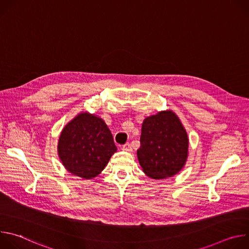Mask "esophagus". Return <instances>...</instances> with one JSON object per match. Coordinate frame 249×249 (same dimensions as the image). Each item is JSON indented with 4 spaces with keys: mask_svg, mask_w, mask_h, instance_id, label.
Segmentation results:
<instances>
[{
    "mask_svg": "<svg viewBox=\"0 0 249 249\" xmlns=\"http://www.w3.org/2000/svg\"><path fill=\"white\" fill-rule=\"evenodd\" d=\"M122 150L126 151V152H131L132 151V147H131V145L129 143H126L125 145L122 146Z\"/></svg>",
    "mask_w": 249,
    "mask_h": 249,
    "instance_id": "esophagus-1",
    "label": "esophagus"
}]
</instances>
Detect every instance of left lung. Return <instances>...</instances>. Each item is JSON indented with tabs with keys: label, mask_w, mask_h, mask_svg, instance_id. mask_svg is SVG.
Returning a JSON list of instances; mask_svg holds the SVG:
<instances>
[{
	"label": "left lung",
	"mask_w": 249,
	"mask_h": 249,
	"mask_svg": "<svg viewBox=\"0 0 249 249\" xmlns=\"http://www.w3.org/2000/svg\"><path fill=\"white\" fill-rule=\"evenodd\" d=\"M140 143L137 150L139 162L154 179L171 177L185 164L188 137L172 111H161L146 118L142 125Z\"/></svg>",
	"instance_id": "left-lung-1"
}]
</instances>
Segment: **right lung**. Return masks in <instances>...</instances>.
Here are the masks:
<instances>
[{
	"mask_svg": "<svg viewBox=\"0 0 249 249\" xmlns=\"http://www.w3.org/2000/svg\"><path fill=\"white\" fill-rule=\"evenodd\" d=\"M116 150L107 125L89 113H81L68 123L58 144L59 157L67 170L85 179L99 174Z\"/></svg>",
	"mask_w": 249,
	"mask_h": 249,
	"instance_id": "add662e5",
	"label": "right lung"
}]
</instances>
